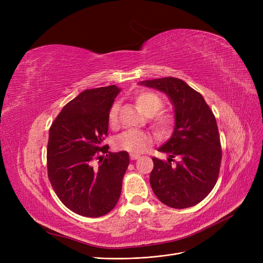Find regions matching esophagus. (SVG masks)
<instances>
[{
  "label": "esophagus",
  "mask_w": 263,
  "mask_h": 263,
  "mask_svg": "<svg viewBox=\"0 0 263 263\" xmlns=\"http://www.w3.org/2000/svg\"><path fill=\"white\" fill-rule=\"evenodd\" d=\"M130 158H131V160H137L139 158H141V156L140 155H136V154H131Z\"/></svg>",
  "instance_id": "1"
}]
</instances>
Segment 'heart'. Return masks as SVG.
Returning <instances> with one entry per match:
<instances>
[{"label": "heart", "mask_w": 263, "mask_h": 263, "mask_svg": "<svg viewBox=\"0 0 263 263\" xmlns=\"http://www.w3.org/2000/svg\"><path fill=\"white\" fill-rule=\"evenodd\" d=\"M135 102L142 112L150 116V120L154 127L161 133L171 131L175 118L168 113H158L163 107V101L160 97L151 91H142L135 96ZM118 103H114L108 112V126L110 128L117 127L118 122ZM154 143V136L149 132L140 130H127L119 134L115 139V147L120 150H126L129 153H143Z\"/></svg>", "instance_id": "1"}]
</instances>
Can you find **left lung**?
<instances>
[{
    "label": "left lung",
    "mask_w": 263,
    "mask_h": 263,
    "mask_svg": "<svg viewBox=\"0 0 263 263\" xmlns=\"http://www.w3.org/2000/svg\"><path fill=\"white\" fill-rule=\"evenodd\" d=\"M139 84L166 93L175 109L173 135L158 149L167 154L168 159L153 158L150 185L159 200L171 208L195 205L214 187L222 161V147L212 110L203 97L180 79L167 77L142 81Z\"/></svg>",
    "instance_id": "1"
}]
</instances>
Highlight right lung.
I'll use <instances>...</instances> for the list:
<instances>
[{"mask_svg":"<svg viewBox=\"0 0 263 263\" xmlns=\"http://www.w3.org/2000/svg\"><path fill=\"white\" fill-rule=\"evenodd\" d=\"M119 91L116 85L82 91L63 107L49 131V180L61 201L79 215H105L120 197L129 154L108 153V146H102Z\"/></svg>","mask_w":263,"mask_h":263,"instance_id":"obj_1","label":"right lung"}]
</instances>
